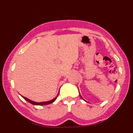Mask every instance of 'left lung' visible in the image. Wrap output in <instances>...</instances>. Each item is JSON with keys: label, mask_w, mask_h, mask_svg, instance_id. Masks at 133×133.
Here are the masks:
<instances>
[{"label": "left lung", "mask_w": 133, "mask_h": 133, "mask_svg": "<svg viewBox=\"0 0 133 133\" xmlns=\"http://www.w3.org/2000/svg\"><path fill=\"white\" fill-rule=\"evenodd\" d=\"M81 98H82V97H81ZM83 99V98H82Z\"/></svg>", "instance_id": "8db88e82"}]
</instances>
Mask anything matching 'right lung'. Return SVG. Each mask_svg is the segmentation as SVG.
Returning <instances> with one entry per match:
<instances>
[{"mask_svg":"<svg viewBox=\"0 0 133 133\" xmlns=\"http://www.w3.org/2000/svg\"><path fill=\"white\" fill-rule=\"evenodd\" d=\"M59 93L58 94L57 96H56L55 98H54L52 100H51L50 101H47V102H34V101H32L31 100H30V99H28V98H27L26 97H23V96H22V97H23L25 100H26L27 101L29 102H30V103H31L32 104H34V105H45V104H49L52 103V102H54L56 100V99L57 98V97H58V95H59Z\"/></svg>","mask_w":133,"mask_h":133,"instance_id":"obj_1","label":"right lung"}]
</instances>
